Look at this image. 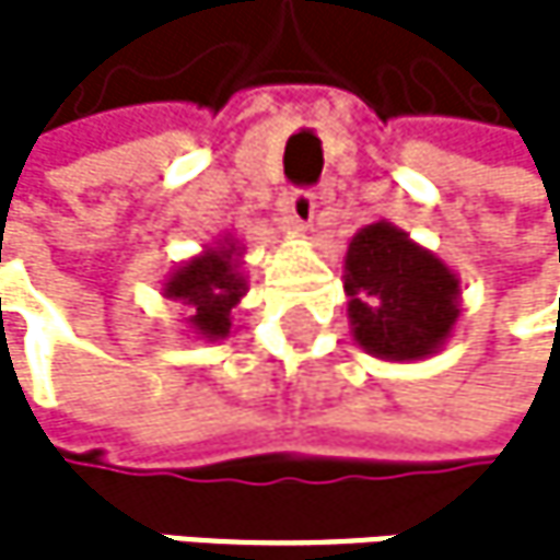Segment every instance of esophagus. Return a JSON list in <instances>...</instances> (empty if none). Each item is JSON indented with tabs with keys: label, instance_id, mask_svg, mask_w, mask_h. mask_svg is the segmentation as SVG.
<instances>
[{
	"label": "esophagus",
	"instance_id": "34e87169",
	"mask_svg": "<svg viewBox=\"0 0 560 560\" xmlns=\"http://www.w3.org/2000/svg\"><path fill=\"white\" fill-rule=\"evenodd\" d=\"M285 208H289V218H292V224H295V228H302V231H305V228H312V221H315V208H318L315 190H305V187L289 190Z\"/></svg>",
	"mask_w": 560,
	"mask_h": 560
}]
</instances>
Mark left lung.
<instances>
[{"mask_svg": "<svg viewBox=\"0 0 560 560\" xmlns=\"http://www.w3.org/2000/svg\"><path fill=\"white\" fill-rule=\"evenodd\" d=\"M342 285L355 342L389 362L433 355L460 318L457 275L389 221L349 242Z\"/></svg>", "mask_w": 560, "mask_h": 560, "instance_id": "8db88e82", "label": "left lung"}]
</instances>
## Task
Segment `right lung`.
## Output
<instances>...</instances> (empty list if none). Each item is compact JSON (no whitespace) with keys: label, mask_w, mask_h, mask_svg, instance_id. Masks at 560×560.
Masks as SVG:
<instances>
[{"label":"right lung","mask_w":560,"mask_h":560,"mask_svg":"<svg viewBox=\"0 0 560 560\" xmlns=\"http://www.w3.org/2000/svg\"><path fill=\"white\" fill-rule=\"evenodd\" d=\"M238 255L242 248L224 238L218 248L184 261L164 282V295L187 305V326L201 339L214 342L231 332V308L248 292L245 275L238 271Z\"/></svg>","instance_id":"1"}]
</instances>
